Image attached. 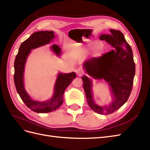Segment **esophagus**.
Instances as JSON below:
<instances>
[{
  "label": "esophagus",
  "instance_id": "34e87169",
  "mask_svg": "<svg viewBox=\"0 0 150 150\" xmlns=\"http://www.w3.org/2000/svg\"><path fill=\"white\" fill-rule=\"evenodd\" d=\"M75 72H76V73L78 74V76H83L84 74V71H83V70L82 69H81V67L77 68V69L75 70Z\"/></svg>",
  "mask_w": 150,
  "mask_h": 150
}]
</instances>
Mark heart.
Instances as JSON below:
<instances>
[{"label": "heart", "instance_id": "heart-1", "mask_svg": "<svg viewBox=\"0 0 150 150\" xmlns=\"http://www.w3.org/2000/svg\"><path fill=\"white\" fill-rule=\"evenodd\" d=\"M104 50V47L103 46H100V47H99V49H98V51L97 52H96L97 55H100V54H101V53L103 52Z\"/></svg>", "mask_w": 150, "mask_h": 150}]
</instances>
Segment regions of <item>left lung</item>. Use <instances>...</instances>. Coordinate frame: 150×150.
<instances>
[{
    "label": "left lung",
    "mask_w": 150,
    "mask_h": 150,
    "mask_svg": "<svg viewBox=\"0 0 150 150\" xmlns=\"http://www.w3.org/2000/svg\"><path fill=\"white\" fill-rule=\"evenodd\" d=\"M112 47L100 57H92L84 66L88 74L96 79H104L110 84L115 100L108 106H99L94 103L91 93V81L82 78L83 88L89 107L101 115H110L120 108L128 100L132 91L135 74V63L132 49L120 30H110V34L99 38Z\"/></svg>",
    "instance_id": "1"
}]
</instances>
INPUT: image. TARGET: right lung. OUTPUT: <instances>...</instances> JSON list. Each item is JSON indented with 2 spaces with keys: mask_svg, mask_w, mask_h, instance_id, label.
Instances as JSON below:
<instances>
[{
  "mask_svg": "<svg viewBox=\"0 0 150 150\" xmlns=\"http://www.w3.org/2000/svg\"><path fill=\"white\" fill-rule=\"evenodd\" d=\"M54 38L53 31H39L33 33L22 42L19 49L14 62L13 80L17 91L25 105L32 111L39 113H46L55 111L63 102V95L65 89L69 86L76 75L75 72L69 74H59L55 84V93L51 100L46 102L33 101L29 98L24 88L23 74L24 66L30 50L48 44ZM54 52L58 55L61 53V49L56 45L52 46Z\"/></svg>",
  "mask_w": 150,
  "mask_h": 150,
  "instance_id": "right-lung-1",
  "label": "right lung"
}]
</instances>
